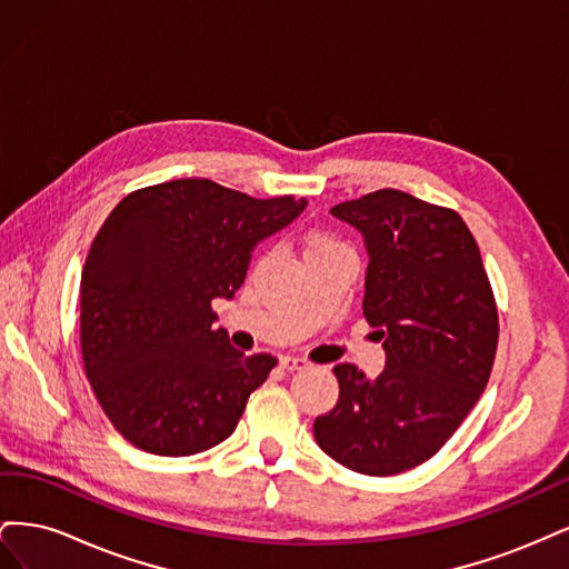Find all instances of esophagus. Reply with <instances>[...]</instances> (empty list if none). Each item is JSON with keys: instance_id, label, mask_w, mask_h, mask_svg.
I'll list each match as a JSON object with an SVG mask.
<instances>
[{"instance_id": "obj_1", "label": "esophagus", "mask_w": 569, "mask_h": 569, "mask_svg": "<svg viewBox=\"0 0 569 569\" xmlns=\"http://www.w3.org/2000/svg\"><path fill=\"white\" fill-rule=\"evenodd\" d=\"M280 368L287 372H297V370H306L308 368V360L299 358V356H282L280 358Z\"/></svg>"}]
</instances>
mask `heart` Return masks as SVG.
Here are the masks:
<instances>
[{
    "mask_svg": "<svg viewBox=\"0 0 569 569\" xmlns=\"http://www.w3.org/2000/svg\"><path fill=\"white\" fill-rule=\"evenodd\" d=\"M337 247H343V244L337 242V239L330 237V234L313 232V234H308V239H306V253H316V251H325V249H337Z\"/></svg>",
    "mask_w": 569,
    "mask_h": 569,
    "instance_id": "heart-1",
    "label": "heart"
}]
</instances>
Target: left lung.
<instances>
[{"label": "left lung", "mask_w": 569, "mask_h": 569, "mask_svg": "<svg viewBox=\"0 0 569 569\" xmlns=\"http://www.w3.org/2000/svg\"><path fill=\"white\" fill-rule=\"evenodd\" d=\"M330 213L366 239L363 316L380 327L387 366L368 380L339 363V401L316 418L313 435L343 468L399 475L432 458L485 391L498 343L493 291L451 209L377 189Z\"/></svg>", "instance_id": "1"}]
</instances>
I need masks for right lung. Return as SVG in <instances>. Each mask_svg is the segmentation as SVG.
Returning a JSON list of instances; mask_svg holds the SVG:
<instances>
[{
	"label": "right lung",
	"mask_w": 569,
	"mask_h": 569,
	"mask_svg": "<svg viewBox=\"0 0 569 569\" xmlns=\"http://www.w3.org/2000/svg\"><path fill=\"white\" fill-rule=\"evenodd\" d=\"M306 199H253L206 178L130 192L97 232L80 278V351L99 406L137 449L192 456L226 441L278 366L213 327L251 251Z\"/></svg>",
	"instance_id": "1"
}]
</instances>
